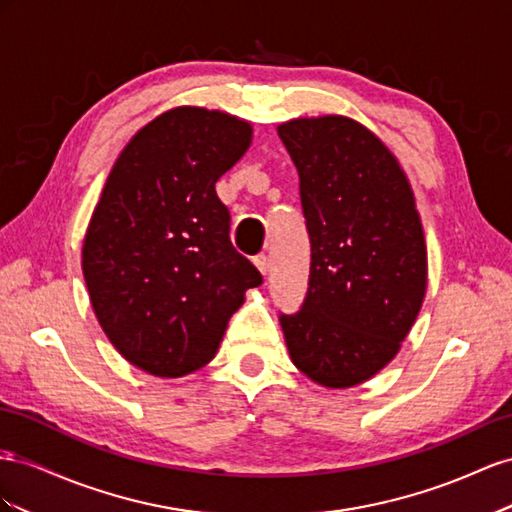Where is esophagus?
I'll return each instance as SVG.
<instances>
[{
  "instance_id": "1",
  "label": "esophagus",
  "mask_w": 512,
  "mask_h": 512,
  "mask_svg": "<svg viewBox=\"0 0 512 512\" xmlns=\"http://www.w3.org/2000/svg\"><path fill=\"white\" fill-rule=\"evenodd\" d=\"M255 266H257V270L261 272V274H268L270 272V259H268V255H259V257H255Z\"/></svg>"
}]
</instances>
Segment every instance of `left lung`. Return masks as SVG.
<instances>
[{"mask_svg":"<svg viewBox=\"0 0 512 512\" xmlns=\"http://www.w3.org/2000/svg\"><path fill=\"white\" fill-rule=\"evenodd\" d=\"M300 175L311 274L281 313L291 362L326 388L367 382L397 356L427 291V246L399 160L345 115L279 124Z\"/></svg>","mask_w":512,"mask_h":512,"instance_id":"1","label":"left lung"}]
</instances>
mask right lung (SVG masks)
I'll use <instances>...</instances> for the list:
<instances>
[{"label":"right lung","instance_id":"obj_1","mask_svg":"<svg viewBox=\"0 0 512 512\" xmlns=\"http://www.w3.org/2000/svg\"><path fill=\"white\" fill-rule=\"evenodd\" d=\"M253 128L223 111L175 107L115 160L83 240L92 309L137 369L182 377L214 358L259 270L229 240L216 182Z\"/></svg>","mask_w":512,"mask_h":512}]
</instances>
